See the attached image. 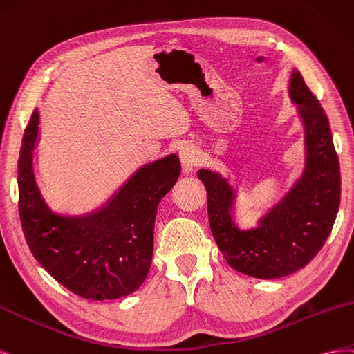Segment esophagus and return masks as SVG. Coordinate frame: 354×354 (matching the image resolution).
Instances as JSON below:
<instances>
[{
  "mask_svg": "<svg viewBox=\"0 0 354 354\" xmlns=\"http://www.w3.org/2000/svg\"><path fill=\"white\" fill-rule=\"evenodd\" d=\"M179 158H180V163L184 166L185 171H193L194 167L197 166V153L193 145H184L180 147L179 149Z\"/></svg>",
  "mask_w": 354,
  "mask_h": 354,
  "instance_id": "obj_1",
  "label": "esophagus"
}]
</instances>
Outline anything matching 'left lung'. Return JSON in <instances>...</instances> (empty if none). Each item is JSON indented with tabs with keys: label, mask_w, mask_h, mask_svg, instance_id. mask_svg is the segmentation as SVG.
I'll use <instances>...</instances> for the list:
<instances>
[{
	"label": "left lung",
	"mask_w": 354,
	"mask_h": 354,
	"mask_svg": "<svg viewBox=\"0 0 354 354\" xmlns=\"http://www.w3.org/2000/svg\"><path fill=\"white\" fill-rule=\"evenodd\" d=\"M289 95L306 127L307 158L302 176L252 230L231 216L236 193L218 171L200 169L207 191L212 234L228 264L243 274L277 279L306 267L325 245L341 200L339 161L329 121L301 73L292 71Z\"/></svg>",
	"instance_id": "8db88e82"
}]
</instances>
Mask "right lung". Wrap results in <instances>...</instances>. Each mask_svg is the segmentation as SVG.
<instances>
[{
	"label": "right lung",
	"instance_id": "add662e5",
	"mask_svg": "<svg viewBox=\"0 0 354 354\" xmlns=\"http://www.w3.org/2000/svg\"><path fill=\"white\" fill-rule=\"evenodd\" d=\"M38 117L35 109L19 157V215L29 249L50 276L78 297L130 295L148 276L157 207L178 180V156L140 167L96 212L62 216L47 206L34 175Z\"/></svg>",
	"mask_w": 354,
	"mask_h": 354
}]
</instances>
